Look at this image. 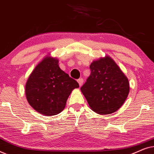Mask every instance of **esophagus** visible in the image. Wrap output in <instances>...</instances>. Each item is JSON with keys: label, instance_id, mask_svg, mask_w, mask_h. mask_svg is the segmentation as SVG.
Segmentation results:
<instances>
[{"label": "esophagus", "instance_id": "obj_1", "mask_svg": "<svg viewBox=\"0 0 154 154\" xmlns=\"http://www.w3.org/2000/svg\"><path fill=\"white\" fill-rule=\"evenodd\" d=\"M78 83H79L80 86H81L82 85H83V79H79V80H78Z\"/></svg>", "mask_w": 154, "mask_h": 154}]
</instances>
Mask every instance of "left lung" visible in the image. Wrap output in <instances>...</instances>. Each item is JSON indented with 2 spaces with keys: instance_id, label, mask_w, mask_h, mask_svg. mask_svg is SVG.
Masks as SVG:
<instances>
[{
  "instance_id": "8db88e82",
  "label": "left lung",
  "mask_w": 154,
  "mask_h": 154,
  "mask_svg": "<svg viewBox=\"0 0 154 154\" xmlns=\"http://www.w3.org/2000/svg\"><path fill=\"white\" fill-rule=\"evenodd\" d=\"M90 76L81 90L90 109L99 114H110L121 108L128 97V78L110 57L94 60Z\"/></svg>"
}]
</instances>
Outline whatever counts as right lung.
I'll return each instance as SVG.
<instances>
[{"label":"right lung","instance_id":"right-lung-1","mask_svg":"<svg viewBox=\"0 0 154 154\" xmlns=\"http://www.w3.org/2000/svg\"><path fill=\"white\" fill-rule=\"evenodd\" d=\"M58 60L47 56L35 67L25 86L29 104L44 116L62 112L71 92L79 88L74 79L60 68Z\"/></svg>","mask_w":154,"mask_h":154}]
</instances>
